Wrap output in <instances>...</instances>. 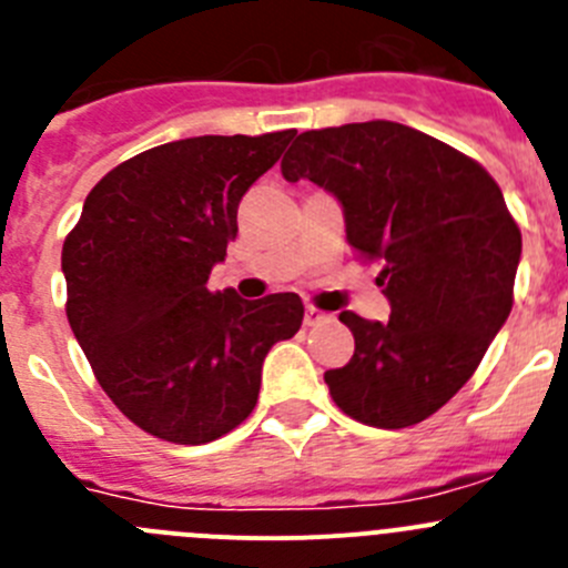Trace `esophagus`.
Returning a JSON list of instances; mask_svg holds the SVG:
<instances>
[{"label": "esophagus", "instance_id": "esophagus-1", "mask_svg": "<svg viewBox=\"0 0 568 568\" xmlns=\"http://www.w3.org/2000/svg\"><path fill=\"white\" fill-rule=\"evenodd\" d=\"M324 321H326V312L315 310V306H306V312H304L306 326H318V324H324Z\"/></svg>", "mask_w": 568, "mask_h": 568}]
</instances>
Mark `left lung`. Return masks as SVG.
I'll return each instance as SVG.
<instances>
[{
	"label": "left lung",
	"mask_w": 568,
	"mask_h": 568,
	"mask_svg": "<svg viewBox=\"0 0 568 568\" xmlns=\"http://www.w3.org/2000/svg\"><path fill=\"white\" fill-rule=\"evenodd\" d=\"M281 174L332 191L348 244L383 264L392 318L341 312L355 355L324 374L332 399L374 428L423 423L473 377L513 310L521 231L498 182L454 145L392 121L298 134Z\"/></svg>",
	"instance_id": "obj_1"
}]
</instances>
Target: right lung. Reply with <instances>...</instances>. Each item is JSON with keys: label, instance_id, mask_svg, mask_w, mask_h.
Returning <instances> with one entry per match:
<instances>
[{"label": "right lung", "instance_id": "obj_1", "mask_svg": "<svg viewBox=\"0 0 568 568\" xmlns=\"http://www.w3.org/2000/svg\"><path fill=\"white\" fill-rule=\"evenodd\" d=\"M295 129L174 140L114 165L67 233V321L98 383L145 434L205 445L256 408L273 343L301 329L295 293L244 301L207 275L247 189Z\"/></svg>", "mask_w": 568, "mask_h": 568}]
</instances>
